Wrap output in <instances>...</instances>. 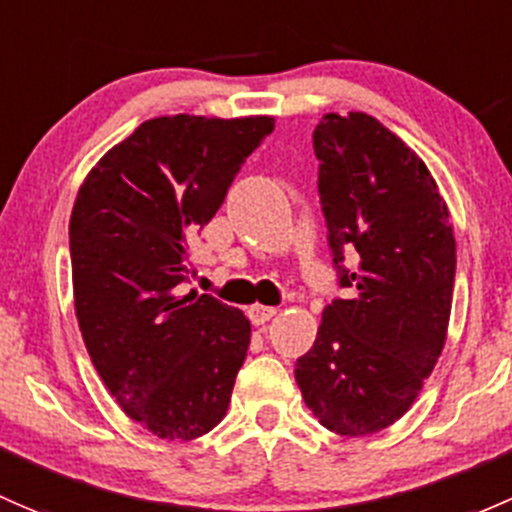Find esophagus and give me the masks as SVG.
<instances>
[{
  "label": "esophagus",
  "instance_id": "34e87169",
  "mask_svg": "<svg viewBox=\"0 0 512 512\" xmlns=\"http://www.w3.org/2000/svg\"><path fill=\"white\" fill-rule=\"evenodd\" d=\"M274 314H277V309H272V306H265V304H252L250 309H247V316H250V321L255 326H260V324H265V321H270Z\"/></svg>",
  "mask_w": 512,
  "mask_h": 512
}]
</instances>
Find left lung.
<instances>
[{"label":"left lung","instance_id":"left-lung-1","mask_svg":"<svg viewBox=\"0 0 512 512\" xmlns=\"http://www.w3.org/2000/svg\"><path fill=\"white\" fill-rule=\"evenodd\" d=\"M314 152L333 265L355 297L326 306L294 375L328 432L368 437L410 410L444 348L454 228L427 164L375 117L324 115ZM343 251L359 255L353 271Z\"/></svg>","mask_w":512,"mask_h":512}]
</instances>
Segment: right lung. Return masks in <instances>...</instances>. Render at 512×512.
Instances as JSON below:
<instances>
[{
	"mask_svg": "<svg viewBox=\"0 0 512 512\" xmlns=\"http://www.w3.org/2000/svg\"><path fill=\"white\" fill-rule=\"evenodd\" d=\"M272 129L267 115L154 117L90 169L73 203L85 348L117 405L159 439L203 437L228 412L250 321L179 284L188 250Z\"/></svg>",
	"mask_w": 512,
	"mask_h": 512,
	"instance_id": "obj_1",
	"label": "right lung"
}]
</instances>
